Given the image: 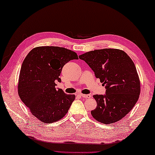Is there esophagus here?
<instances>
[{"mask_svg":"<svg viewBox=\"0 0 155 155\" xmlns=\"http://www.w3.org/2000/svg\"><path fill=\"white\" fill-rule=\"evenodd\" d=\"M80 96L83 98H90L91 97V95L90 94H87V95H84V94H81Z\"/></svg>","mask_w":155,"mask_h":155,"instance_id":"obj_1","label":"esophagus"}]
</instances>
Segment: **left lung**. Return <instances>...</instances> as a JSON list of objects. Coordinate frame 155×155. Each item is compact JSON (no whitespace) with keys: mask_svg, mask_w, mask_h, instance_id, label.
Segmentation results:
<instances>
[{"mask_svg":"<svg viewBox=\"0 0 155 155\" xmlns=\"http://www.w3.org/2000/svg\"><path fill=\"white\" fill-rule=\"evenodd\" d=\"M105 84L104 95H95L97 107L91 110L103 124L120 121L132 110L140 94V82L135 65L124 51L104 49L79 55Z\"/></svg>","mask_w":155,"mask_h":155,"instance_id":"obj_1","label":"left lung"}]
</instances>
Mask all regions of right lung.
<instances>
[{"instance_id": "right-lung-1", "label": "right lung", "mask_w": 155, "mask_h": 155, "mask_svg": "<svg viewBox=\"0 0 155 155\" xmlns=\"http://www.w3.org/2000/svg\"><path fill=\"white\" fill-rule=\"evenodd\" d=\"M76 53L63 47H39L25 58L20 68L19 97L33 115L45 124L61 120L67 113L75 95L55 88L63 67L78 60Z\"/></svg>"}]
</instances>
